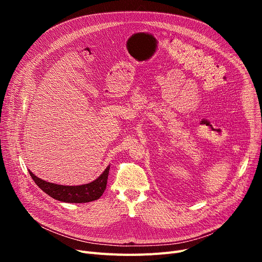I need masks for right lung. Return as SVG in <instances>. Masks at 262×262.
<instances>
[{
    "instance_id": "1",
    "label": "right lung",
    "mask_w": 262,
    "mask_h": 262,
    "mask_svg": "<svg viewBox=\"0 0 262 262\" xmlns=\"http://www.w3.org/2000/svg\"><path fill=\"white\" fill-rule=\"evenodd\" d=\"M109 168L110 166H108L96 180L81 186H63L52 184V182L38 178L30 170L29 173L37 186L53 199L68 203H86L99 199L104 193L107 186Z\"/></svg>"
}]
</instances>
